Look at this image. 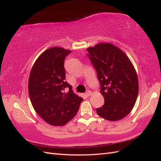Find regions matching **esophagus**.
<instances>
[{
	"instance_id": "34e87169",
	"label": "esophagus",
	"mask_w": 161,
	"mask_h": 161,
	"mask_svg": "<svg viewBox=\"0 0 161 161\" xmlns=\"http://www.w3.org/2000/svg\"><path fill=\"white\" fill-rule=\"evenodd\" d=\"M85 95H86L87 97L91 96V95H92V92H91V91H87L85 92Z\"/></svg>"
}]
</instances>
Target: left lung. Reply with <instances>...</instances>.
Returning a JSON list of instances; mask_svg holds the SVG:
<instances>
[{"label":"left lung","instance_id":"1","mask_svg":"<svg viewBox=\"0 0 161 161\" xmlns=\"http://www.w3.org/2000/svg\"><path fill=\"white\" fill-rule=\"evenodd\" d=\"M101 85L104 105L96 111L101 118L115 121L132 110L138 94L136 71L128 56L110 43H99L87 48Z\"/></svg>","mask_w":161,"mask_h":161}]
</instances>
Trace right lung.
Here are the masks:
<instances>
[{"label":"right lung","mask_w":161,"mask_h":161,"mask_svg":"<svg viewBox=\"0 0 161 161\" xmlns=\"http://www.w3.org/2000/svg\"><path fill=\"white\" fill-rule=\"evenodd\" d=\"M70 52L56 46L45 50L37 58L29 77V95L33 109L53 126L64 125L70 121L83 100L64 80V60Z\"/></svg>","instance_id":"right-lung-1"}]
</instances>
